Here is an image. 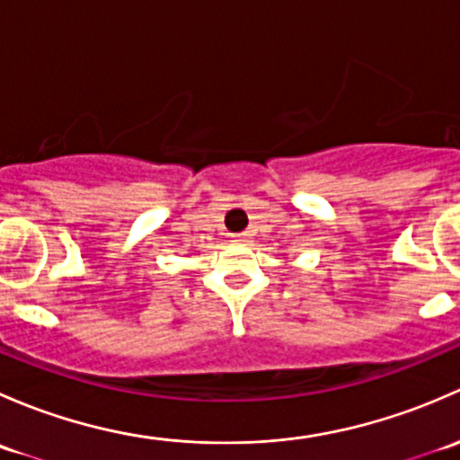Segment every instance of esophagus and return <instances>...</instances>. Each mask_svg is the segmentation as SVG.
Segmentation results:
<instances>
[{
    "instance_id": "34e87169",
    "label": "esophagus",
    "mask_w": 460,
    "mask_h": 460,
    "mask_svg": "<svg viewBox=\"0 0 460 460\" xmlns=\"http://www.w3.org/2000/svg\"><path fill=\"white\" fill-rule=\"evenodd\" d=\"M234 243H238V244L249 243V235H247V234H238V235H234Z\"/></svg>"
}]
</instances>
